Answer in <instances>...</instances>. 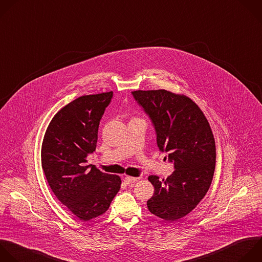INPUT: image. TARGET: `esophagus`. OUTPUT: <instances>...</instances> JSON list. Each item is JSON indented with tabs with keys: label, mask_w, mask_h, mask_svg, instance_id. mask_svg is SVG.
I'll return each mask as SVG.
<instances>
[{
	"label": "esophagus",
	"mask_w": 262,
	"mask_h": 262,
	"mask_svg": "<svg viewBox=\"0 0 262 262\" xmlns=\"http://www.w3.org/2000/svg\"><path fill=\"white\" fill-rule=\"evenodd\" d=\"M139 180H140L139 177H125L124 178V182L126 184H132V183H135V182H137Z\"/></svg>",
	"instance_id": "34e87169"
}]
</instances>
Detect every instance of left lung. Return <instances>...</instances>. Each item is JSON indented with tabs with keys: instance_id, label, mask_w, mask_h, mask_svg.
<instances>
[{
	"instance_id": "1",
	"label": "left lung",
	"mask_w": 262,
	"mask_h": 262,
	"mask_svg": "<svg viewBox=\"0 0 262 262\" xmlns=\"http://www.w3.org/2000/svg\"><path fill=\"white\" fill-rule=\"evenodd\" d=\"M132 94L154 125L158 148L175 165L165 180L149 176L154 194L147 207L163 220H178L200 204L211 186L216 163L211 126L200 107L184 95L165 90Z\"/></svg>"
}]
</instances>
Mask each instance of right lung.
Instances as JSON below:
<instances>
[{"label": "right lung", "instance_id": "1", "mask_svg": "<svg viewBox=\"0 0 262 262\" xmlns=\"http://www.w3.org/2000/svg\"><path fill=\"white\" fill-rule=\"evenodd\" d=\"M112 97L109 92L74 100L54 115L42 142V168L52 192L82 221L104 214L121 185L119 176L102 172L86 158L96 150Z\"/></svg>", "mask_w": 262, "mask_h": 262}]
</instances>
